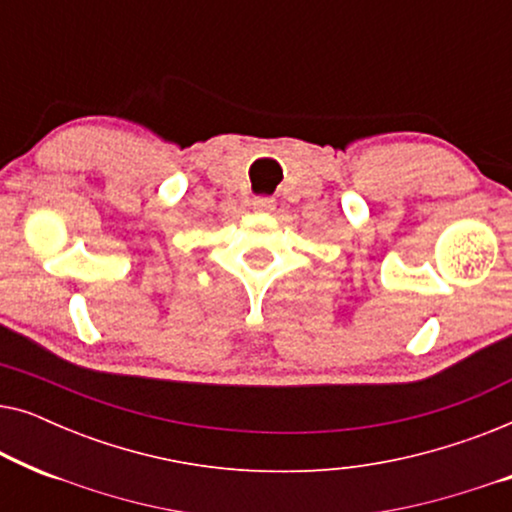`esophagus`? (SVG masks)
Segmentation results:
<instances>
[{
	"instance_id": "esophagus-1",
	"label": "esophagus",
	"mask_w": 512,
	"mask_h": 512,
	"mask_svg": "<svg viewBox=\"0 0 512 512\" xmlns=\"http://www.w3.org/2000/svg\"><path fill=\"white\" fill-rule=\"evenodd\" d=\"M275 207L277 202L268 198V195H258V198L251 200V209H254V212H272Z\"/></svg>"
}]
</instances>
